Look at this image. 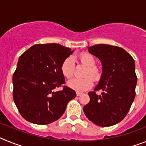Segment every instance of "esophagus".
I'll list each match as a JSON object with an SVG mask.
<instances>
[{
	"label": "esophagus",
	"mask_w": 146,
	"mask_h": 146,
	"mask_svg": "<svg viewBox=\"0 0 146 146\" xmlns=\"http://www.w3.org/2000/svg\"><path fill=\"white\" fill-rule=\"evenodd\" d=\"M76 94H77V96H80V95H82V94L81 92H77V93H76Z\"/></svg>",
	"instance_id": "34e87169"
}]
</instances>
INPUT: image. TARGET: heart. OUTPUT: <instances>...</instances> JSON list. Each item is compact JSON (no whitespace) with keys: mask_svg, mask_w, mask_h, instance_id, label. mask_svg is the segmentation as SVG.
<instances>
[{"mask_svg":"<svg viewBox=\"0 0 146 146\" xmlns=\"http://www.w3.org/2000/svg\"><path fill=\"white\" fill-rule=\"evenodd\" d=\"M78 59L82 65L87 66L85 76H91L94 80L99 79L101 76V71L96 67V58L94 56L88 52H82L78 55ZM75 69V65L73 58L68 57L62 62L60 66V71L62 74L66 78H71L73 76ZM91 77H86L82 79L73 78L67 82L69 88L76 91H84L91 88L93 86V79Z\"/></svg>","mask_w":146,"mask_h":146,"instance_id":"obj_1","label":"heart"}]
</instances>
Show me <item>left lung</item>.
I'll return each instance as SVG.
<instances>
[{"mask_svg": "<svg viewBox=\"0 0 146 146\" xmlns=\"http://www.w3.org/2000/svg\"><path fill=\"white\" fill-rule=\"evenodd\" d=\"M88 52L101 60L102 74L94 91H90V102L83 111L93 123L102 127L116 124L128 113L135 97L137 76L135 63L131 55L121 47L96 44ZM102 90V95L95 91Z\"/></svg>", "mask_w": 146, "mask_h": 146, "instance_id": "8db88e82", "label": "left lung"}]
</instances>
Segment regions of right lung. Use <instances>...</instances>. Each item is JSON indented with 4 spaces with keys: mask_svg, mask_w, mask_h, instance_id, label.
Here are the masks:
<instances>
[{
    "mask_svg": "<svg viewBox=\"0 0 146 146\" xmlns=\"http://www.w3.org/2000/svg\"><path fill=\"white\" fill-rule=\"evenodd\" d=\"M73 52L58 44H38L20 55L13 74V98L26 121L38 125L52 123L75 98V91L68 86L55 91L65 83L60 66Z\"/></svg>",
    "mask_w": 146,
    "mask_h": 146,
    "instance_id": "right-lung-1",
    "label": "right lung"
}]
</instances>
